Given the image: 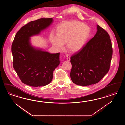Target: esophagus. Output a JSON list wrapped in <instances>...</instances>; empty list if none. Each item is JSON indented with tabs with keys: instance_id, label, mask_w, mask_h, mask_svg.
<instances>
[{
	"instance_id": "1",
	"label": "esophagus",
	"mask_w": 125,
	"mask_h": 125,
	"mask_svg": "<svg viewBox=\"0 0 125 125\" xmlns=\"http://www.w3.org/2000/svg\"><path fill=\"white\" fill-rule=\"evenodd\" d=\"M66 57H67V60L68 61H70V56H69V55H66Z\"/></svg>"
}]
</instances>
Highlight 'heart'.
<instances>
[{"mask_svg": "<svg viewBox=\"0 0 125 125\" xmlns=\"http://www.w3.org/2000/svg\"><path fill=\"white\" fill-rule=\"evenodd\" d=\"M90 30L87 25L78 21H71L58 25L56 35L50 36L52 45L57 49H63L66 43V47L71 52H76L84 46L90 34Z\"/></svg>", "mask_w": 125, "mask_h": 125, "instance_id": "obj_1", "label": "heart"}]
</instances>
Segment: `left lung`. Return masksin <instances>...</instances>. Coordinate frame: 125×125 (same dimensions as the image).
Wrapping results in <instances>:
<instances>
[{
  "mask_svg": "<svg viewBox=\"0 0 125 125\" xmlns=\"http://www.w3.org/2000/svg\"><path fill=\"white\" fill-rule=\"evenodd\" d=\"M97 31L83 48L71 57V80L76 85H94L108 73L113 55L110 36L97 25Z\"/></svg>",
  "mask_w": 125,
  "mask_h": 125,
  "instance_id": "obj_1",
  "label": "left lung"
}]
</instances>
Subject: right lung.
Here are the masks:
<instances>
[{
	"label": "right lung",
	"instance_id": "obj_1",
	"mask_svg": "<svg viewBox=\"0 0 125 125\" xmlns=\"http://www.w3.org/2000/svg\"><path fill=\"white\" fill-rule=\"evenodd\" d=\"M52 18H41L29 22L17 32L11 45L13 66L20 80L25 85L40 87L48 85L60 64V53L51 54L32 46L30 37L52 23Z\"/></svg>",
	"mask_w": 125,
	"mask_h": 125
}]
</instances>
